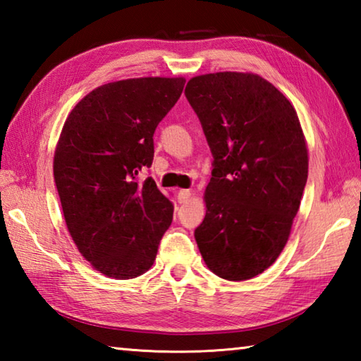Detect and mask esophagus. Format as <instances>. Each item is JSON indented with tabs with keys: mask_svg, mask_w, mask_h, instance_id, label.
Here are the masks:
<instances>
[{
	"mask_svg": "<svg viewBox=\"0 0 361 361\" xmlns=\"http://www.w3.org/2000/svg\"><path fill=\"white\" fill-rule=\"evenodd\" d=\"M189 197H191V191H189V189H180V191H178V204H186Z\"/></svg>",
	"mask_w": 361,
	"mask_h": 361,
	"instance_id": "34e87169",
	"label": "esophagus"
}]
</instances>
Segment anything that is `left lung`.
Wrapping results in <instances>:
<instances>
[{"mask_svg":"<svg viewBox=\"0 0 361 361\" xmlns=\"http://www.w3.org/2000/svg\"><path fill=\"white\" fill-rule=\"evenodd\" d=\"M185 95L210 146L207 213L194 231L218 277H256L282 253L307 181V148L283 94L252 73L192 78Z\"/></svg>","mask_w":361,"mask_h":361,"instance_id":"left-lung-1","label":"left lung"}]
</instances>
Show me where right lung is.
Wrapping results in <instances>:
<instances>
[{"instance_id": "obj_1", "label": "right lung", "mask_w": 361, "mask_h": 361, "mask_svg": "<svg viewBox=\"0 0 361 361\" xmlns=\"http://www.w3.org/2000/svg\"><path fill=\"white\" fill-rule=\"evenodd\" d=\"M183 78H140L92 90L66 119L54 178L70 234L108 277L142 276L156 259L173 205L140 173L154 157V132L178 102Z\"/></svg>"}]
</instances>
